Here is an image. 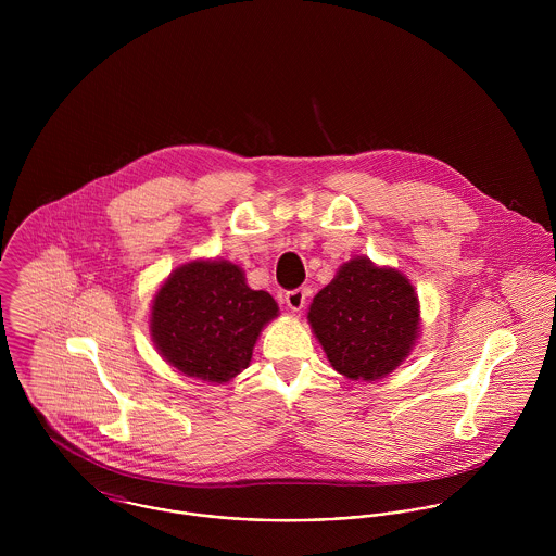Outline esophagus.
I'll list each match as a JSON object with an SVG mask.
<instances>
[{
    "instance_id": "34e87169",
    "label": "esophagus",
    "mask_w": 556,
    "mask_h": 556,
    "mask_svg": "<svg viewBox=\"0 0 556 556\" xmlns=\"http://www.w3.org/2000/svg\"><path fill=\"white\" fill-rule=\"evenodd\" d=\"M306 298H308V291H306V289H293V291H287L285 302H287V306H289L293 313H298V311L304 308Z\"/></svg>"
}]
</instances>
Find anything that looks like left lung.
<instances>
[{
	"instance_id": "8db88e82",
	"label": "left lung",
	"mask_w": 556,
	"mask_h": 556,
	"mask_svg": "<svg viewBox=\"0 0 556 556\" xmlns=\"http://www.w3.org/2000/svg\"><path fill=\"white\" fill-rule=\"evenodd\" d=\"M308 323L333 370L375 381L394 372L415 346L419 302L404 274L355 256L315 295Z\"/></svg>"
}]
</instances>
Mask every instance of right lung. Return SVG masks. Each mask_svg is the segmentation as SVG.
Returning a JSON list of instances; mask_svg holds the SVG:
<instances>
[{"label":"right lung","instance_id":"obj_1","mask_svg":"<svg viewBox=\"0 0 556 556\" xmlns=\"http://www.w3.org/2000/svg\"><path fill=\"white\" fill-rule=\"evenodd\" d=\"M278 317L267 291H254L229 261L177 267L152 302L150 331L164 362L186 377L227 383L252 359L261 329Z\"/></svg>","mask_w":556,"mask_h":556}]
</instances>
